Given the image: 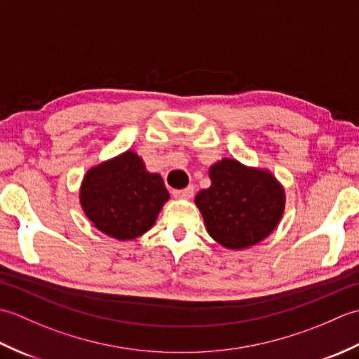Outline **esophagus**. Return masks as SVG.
Listing matches in <instances>:
<instances>
[{
  "label": "esophagus",
  "mask_w": 359,
  "mask_h": 359,
  "mask_svg": "<svg viewBox=\"0 0 359 359\" xmlns=\"http://www.w3.org/2000/svg\"><path fill=\"white\" fill-rule=\"evenodd\" d=\"M172 196L175 197V199H191V197L194 196V187L189 185L185 189H174Z\"/></svg>",
  "instance_id": "34e87169"
}]
</instances>
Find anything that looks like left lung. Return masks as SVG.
Instances as JSON below:
<instances>
[{"mask_svg": "<svg viewBox=\"0 0 359 359\" xmlns=\"http://www.w3.org/2000/svg\"><path fill=\"white\" fill-rule=\"evenodd\" d=\"M211 187L197 193L196 207L212 239L230 250L256 245L276 230L285 189L265 168L222 158L208 170Z\"/></svg>", "mask_w": 359, "mask_h": 359, "instance_id": "obj_1", "label": "left lung"}]
</instances>
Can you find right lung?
Segmentation results:
<instances>
[{"instance_id":"1","label":"right lung","mask_w":359,"mask_h":359,"mask_svg":"<svg viewBox=\"0 0 359 359\" xmlns=\"http://www.w3.org/2000/svg\"><path fill=\"white\" fill-rule=\"evenodd\" d=\"M79 197L98 231L117 241H133L151 230L170 193L162 175L149 172L143 158L128 149L88 170Z\"/></svg>"}]
</instances>
